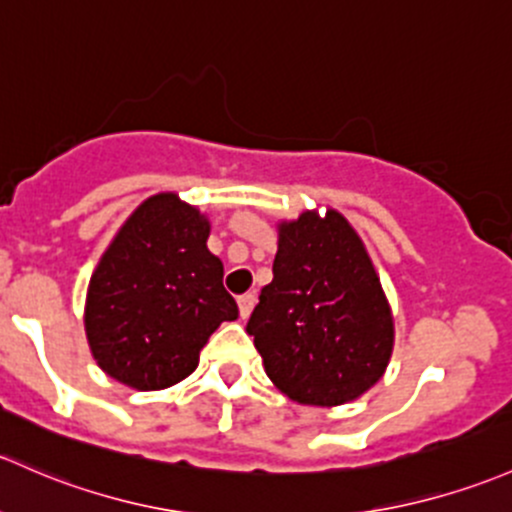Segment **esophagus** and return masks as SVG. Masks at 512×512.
I'll return each instance as SVG.
<instances>
[{
    "mask_svg": "<svg viewBox=\"0 0 512 512\" xmlns=\"http://www.w3.org/2000/svg\"><path fill=\"white\" fill-rule=\"evenodd\" d=\"M255 294H242L238 299V306H240V316L242 319H247V316L252 314V309H255Z\"/></svg>",
    "mask_w": 512,
    "mask_h": 512,
    "instance_id": "obj_1",
    "label": "esophagus"
}]
</instances>
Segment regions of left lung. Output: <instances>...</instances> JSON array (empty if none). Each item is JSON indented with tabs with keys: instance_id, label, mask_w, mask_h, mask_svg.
<instances>
[{
	"instance_id": "1",
	"label": "left lung",
	"mask_w": 512,
	"mask_h": 512,
	"mask_svg": "<svg viewBox=\"0 0 512 512\" xmlns=\"http://www.w3.org/2000/svg\"><path fill=\"white\" fill-rule=\"evenodd\" d=\"M272 274L247 321L267 378L299 405L365 395L390 363L395 319L353 225L333 208L282 220Z\"/></svg>"
}]
</instances>
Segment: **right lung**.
I'll use <instances>...</instances> for the list:
<instances>
[{"label": "right lung", "instance_id": "right-lung-1", "mask_svg": "<svg viewBox=\"0 0 512 512\" xmlns=\"http://www.w3.org/2000/svg\"><path fill=\"white\" fill-rule=\"evenodd\" d=\"M208 235V215L179 193H157L102 252L83 321L95 363L117 383L134 390L181 383L215 328L238 319Z\"/></svg>", "mask_w": 512, "mask_h": 512}]
</instances>
